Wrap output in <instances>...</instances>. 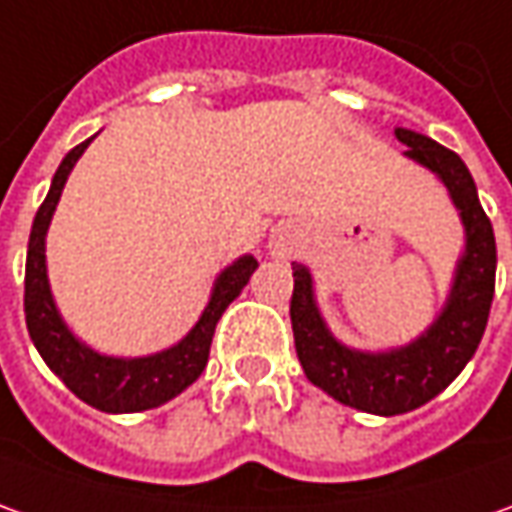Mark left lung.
<instances>
[{
	"label": "left lung",
	"mask_w": 512,
	"mask_h": 512,
	"mask_svg": "<svg viewBox=\"0 0 512 512\" xmlns=\"http://www.w3.org/2000/svg\"><path fill=\"white\" fill-rule=\"evenodd\" d=\"M397 138L408 147V158L433 169L445 181L450 198L465 221V257L459 260L456 283L439 320L416 343L399 351H351L337 343L323 326L311 297L309 269L291 263L294 291L289 314L294 348L306 377L343 405L379 416L408 414L442 394L459 377L485 334L496 289V238L465 161L453 150L414 130H397Z\"/></svg>",
	"instance_id": "left-lung-1"
}]
</instances>
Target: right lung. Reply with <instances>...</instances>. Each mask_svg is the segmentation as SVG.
Segmentation results:
<instances>
[{
    "label": "right lung",
    "mask_w": 512,
    "mask_h": 512,
    "mask_svg": "<svg viewBox=\"0 0 512 512\" xmlns=\"http://www.w3.org/2000/svg\"><path fill=\"white\" fill-rule=\"evenodd\" d=\"M87 144H90V138L64 155L62 167L56 169L50 192H47L45 203L39 206L33 229H30L25 266V320L30 340L39 348L42 360L76 397L98 411H107V414H135V411L164 405L172 397H178L186 385H192L201 377V371L209 362V345H212L215 326H218L226 306L249 283V277L257 269V260L252 255L240 257L238 263H232L218 277L212 300L203 309L198 326L169 351L152 354V357H138V360H115V357H101L87 345H81L67 331L59 311L53 306V297H50L45 235L50 218H53V209L62 198L64 181H67L73 164L79 161L81 152L87 150Z\"/></svg>",
    "instance_id": "right-lung-1"
}]
</instances>
